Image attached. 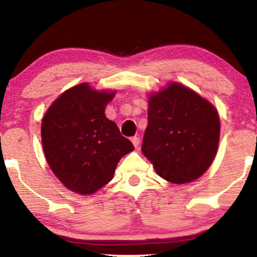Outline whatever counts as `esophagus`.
I'll return each instance as SVG.
<instances>
[{"label": "esophagus", "mask_w": 257, "mask_h": 257, "mask_svg": "<svg viewBox=\"0 0 257 257\" xmlns=\"http://www.w3.org/2000/svg\"><path fill=\"white\" fill-rule=\"evenodd\" d=\"M131 141H132V143H134V146H135V148H138L140 147V143H141V140H140V137H132L131 138Z\"/></svg>", "instance_id": "34e87169"}]
</instances>
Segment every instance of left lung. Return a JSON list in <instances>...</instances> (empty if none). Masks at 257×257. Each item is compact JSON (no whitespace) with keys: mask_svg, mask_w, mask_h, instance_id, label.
I'll use <instances>...</instances> for the list:
<instances>
[{"mask_svg":"<svg viewBox=\"0 0 257 257\" xmlns=\"http://www.w3.org/2000/svg\"><path fill=\"white\" fill-rule=\"evenodd\" d=\"M218 111L197 93L172 83L150 96L142 153L160 177L174 184L197 179L218 150Z\"/></svg>","mask_w":257,"mask_h":257,"instance_id":"obj_1","label":"left lung"}]
</instances>
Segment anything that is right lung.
I'll use <instances>...</instances> for the list:
<instances>
[{
    "mask_svg": "<svg viewBox=\"0 0 257 257\" xmlns=\"http://www.w3.org/2000/svg\"><path fill=\"white\" fill-rule=\"evenodd\" d=\"M114 92L79 84L50 105L42 121L48 165L66 188L81 195L113 179L119 160L135 149L104 109Z\"/></svg>",
    "mask_w": 257,
    "mask_h": 257,
    "instance_id": "obj_1",
    "label": "right lung"
}]
</instances>
